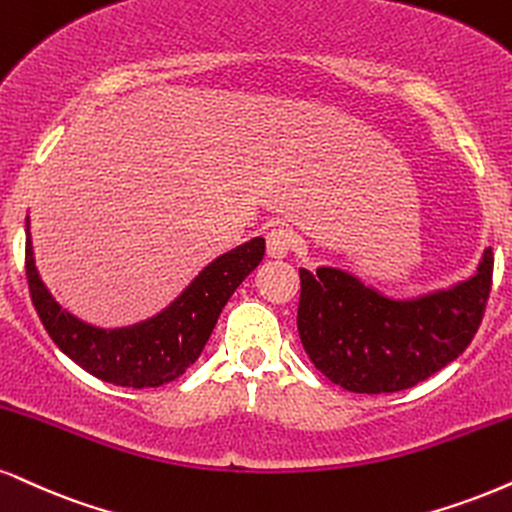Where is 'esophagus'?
<instances>
[{
  "instance_id": "34e87169",
  "label": "esophagus",
  "mask_w": 512,
  "mask_h": 512,
  "mask_svg": "<svg viewBox=\"0 0 512 512\" xmlns=\"http://www.w3.org/2000/svg\"><path fill=\"white\" fill-rule=\"evenodd\" d=\"M296 244L294 232L289 230L285 225H277L273 230L268 232V256L270 258H285L292 254Z\"/></svg>"
}]
</instances>
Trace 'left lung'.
I'll return each mask as SVG.
<instances>
[{"label":"left lung","instance_id":"obj_1","mask_svg":"<svg viewBox=\"0 0 512 512\" xmlns=\"http://www.w3.org/2000/svg\"><path fill=\"white\" fill-rule=\"evenodd\" d=\"M494 251L451 287L396 299L349 270L299 268L296 327L327 380L356 394L410 389L468 349L491 292Z\"/></svg>","mask_w":512,"mask_h":512}]
</instances>
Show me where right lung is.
I'll use <instances>...</instances> for the list:
<instances>
[{
  "mask_svg": "<svg viewBox=\"0 0 512 512\" xmlns=\"http://www.w3.org/2000/svg\"><path fill=\"white\" fill-rule=\"evenodd\" d=\"M263 254L266 239H249L208 263L161 313L135 325L97 327L61 308L42 282L25 218V275L44 330L82 370L118 387L147 389L178 380L201 356L220 311Z\"/></svg>",
  "mask_w": 512,
  "mask_h": 512,
  "instance_id": "obj_1",
  "label": "right lung"
}]
</instances>
